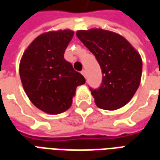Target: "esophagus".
Segmentation results:
<instances>
[{"instance_id":"esophagus-1","label":"esophagus","mask_w":160,"mask_h":160,"mask_svg":"<svg viewBox=\"0 0 160 160\" xmlns=\"http://www.w3.org/2000/svg\"><path fill=\"white\" fill-rule=\"evenodd\" d=\"M81 73H82V75H83L85 78L87 77V72H86V70H82V71H81Z\"/></svg>"}]
</instances>
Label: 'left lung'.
I'll return each mask as SVG.
<instances>
[{
	"instance_id": "1",
	"label": "left lung",
	"mask_w": 160,
	"mask_h": 160,
	"mask_svg": "<svg viewBox=\"0 0 160 160\" xmlns=\"http://www.w3.org/2000/svg\"><path fill=\"white\" fill-rule=\"evenodd\" d=\"M76 35L95 56L102 70L101 86L90 88L98 107L113 111L124 106L141 83L140 54L123 37L110 31H78Z\"/></svg>"
}]
</instances>
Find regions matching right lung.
I'll return each instance as SVG.
<instances>
[{
	"label": "right lung",
	"instance_id": "obj_1",
	"mask_svg": "<svg viewBox=\"0 0 160 160\" xmlns=\"http://www.w3.org/2000/svg\"><path fill=\"white\" fill-rule=\"evenodd\" d=\"M73 36L70 30L43 33L33 40L20 61L19 75L26 95L37 108L49 114L67 111L76 87L86 82L64 59Z\"/></svg>",
	"mask_w": 160,
	"mask_h": 160
}]
</instances>
